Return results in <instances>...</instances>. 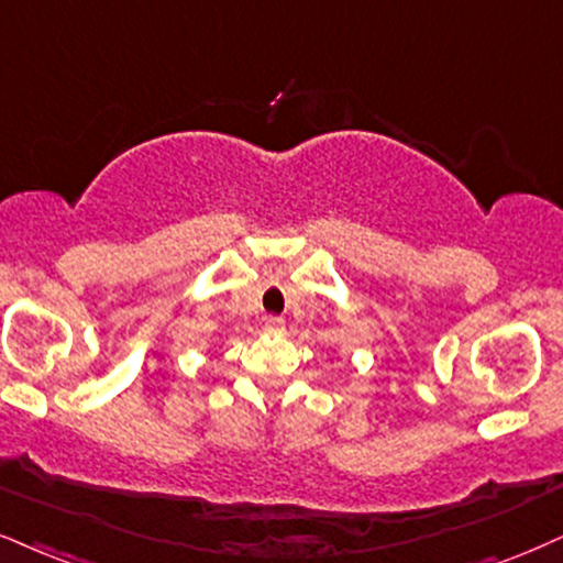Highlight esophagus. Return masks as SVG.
Instances as JSON below:
<instances>
[{
	"label": "esophagus",
	"mask_w": 563,
	"mask_h": 563,
	"mask_svg": "<svg viewBox=\"0 0 563 563\" xmlns=\"http://www.w3.org/2000/svg\"><path fill=\"white\" fill-rule=\"evenodd\" d=\"M266 329L271 331V334H282V331H284V318L268 316L266 318Z\"/></svg>",
	"instance_id": "1"
}]
</instances>
